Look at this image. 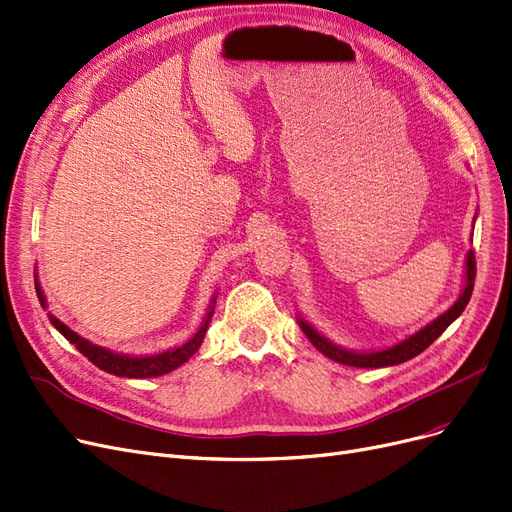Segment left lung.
<instances>
[{
    "label": "left lung",
    "mask_w": 512,
    "mask_h": 512,
    "mask_svg": "<svg viewBox=\"0 0 512 512\" xmlns=\"http://www.w3.org/2000/svg\"><path fill=\"white\" fill-rule=\"evenodd\" d=\"M475 221H477V215H475ZM470 240H472V236H470ZM475 272H477L475 253H472V249H470L466 253V259H464L462 291H460V297L453 301V306L447 308L443 314H439L437 318L432 320V323H428L420 331L411 333L409 337L401 339V342H396L388 348L350 350V348L335 344L333 339H329L327 335L320 333L308 318H304V314H301V312H297V323H299L301 331L308 335L310 342L316 346V350H320L325 356H329L331 361H335V363H342V365H348V367H361V369H382V367L401 365V363L409 361V358L424 352L434 342V339H437L453 323V320H456L464 312V308L468 306V301H470V295H472V287H475Z\"/></svg>",
    "instance_id": "obj_1"
}]
</instances>
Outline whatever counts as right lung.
Returning <instances> with one entry per match:
<instances>
[{
	"label": "right lung",
	"mask_w": 512,
	"mask_h": 512,
	"mask_svg": "<svg viewBox=\"0 0 512 512\" xmlns=\"http://www.w3.org/2000/svg\"><path fill=\"white\" fill-rule=\"evenodd\" d=\"M35 291H37V299H40L42 308H48L46 295L42 291V285H40V280H37V276H35ZM215 304H217V293H213L211 304H208V308H206V314L202 318L198 331L181 346L168 348V350L156 352V354H124V352L109 350L99 344L88 342L86 337L69 329L63 320H59L54 314L48 312V318H50L52 327L59 333H63V337L69 339V344L78 348L92 365H97L99 369H103L111 375H118V377H135V380H145V377H158V375L179 369L183 363H187L189 358L198 352V348L204 342L206 329H208V325H211V318L215 314Z\"/></svg>",
	"instance_id": "right-lung-1"
}]
</instances>
